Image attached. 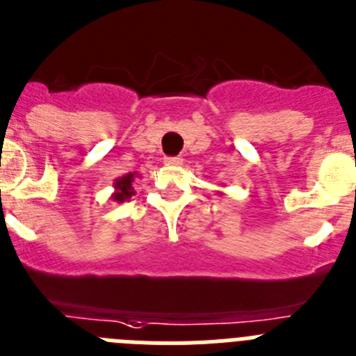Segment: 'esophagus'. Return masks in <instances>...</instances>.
I'll list each match as a JSON object with an SVG mask.
<instances>
[{
  "mask_svg": "<svg viewBox=\"0 0 356 356\" xmlns=\"http://www.w3.org/2000/svg\"><path fill=\"white\" fill-rule=\"evenodd\" d=\"M165 165H168V166H181L182 165V157H179V156H166L165 157Z\"/></svg>",
  "mask_w": 356,
  "mask_h": 356,
  "instance_id": "1",
  "label": "esophagus"
}]
</instances>
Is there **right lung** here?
Returning <instances> with one entry per match:
<instances>
[{
    "instance_id": "obj_1",
    "label": "right lung",
    "mask_w": 356,
    "mask_h": 356,
    "mask_svg": "<svg viewBox=\"0 0 356 356\" xmlns=\"http://www.w3.org/2000/svg\"><path fill=\"white\" fill-rule=\"evenodd\" d=\"M136 177H140V174L138 172H129V174L122 175V177L114 179L113 186H114V191L113 195H111V199L114 200V202H125V200L131 199L132 195H136L134 191V181Z\"/></svg>"
}]
</instances>
